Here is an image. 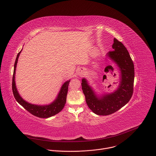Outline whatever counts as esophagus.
Segmentation results:
<instances>
[{
	"instance_id": "esophagus-1",
	"label": "esophagus",
	"mask_w": 156,
	"mask_h": 156,
	"mask_svg": "<svg viewBox=\"0 0 156 156\" xmlns=\"http://www.w3.org/2000/svg\"><path fill=\"white\" fill-rule=\"evenodd\" d=\"M85 73V69H83V68H81V69H80L78 70V75H84Z\"/></svg>"
}]
</instances>
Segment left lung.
<instances>
[{"mask_svg": "<svg viewBox=\"0 0 156 156\" xmlns=\"http://www.w3.org/2000/svg\"><path fill=\"white\" fill-rule=\"evenodd\" d=\"M112 48L114 51L108 52L107 57L117 64L120 71V81L117 90L112 93L98 96L87 80L82 79V90L87 105L99 115H108L117 112L129 102L133 93L135 69L129 54L116 38L114 39Z\"/></svg>", "mask_w": 156, "mask_h": 156, "instance_id": "1", "label": "left lung"}]
</instances>
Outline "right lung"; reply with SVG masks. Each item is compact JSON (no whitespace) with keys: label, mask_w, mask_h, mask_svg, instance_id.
Listing matches in <instances>:
<instances>
[{"label":"right lung","mask_w":156,"mask_h":156,"mask_svg":"<svg viewBox=\"0 0 156 156\" xmlns=\"http://www.w3.org/2000/svg\"><path fill=\"white\" fill-rule=\"evenodd\" d=\"M21 51L18 54L15 60L12 79V91L16 101L32 115L39 118H49L57 114L63 108L66 103V95H67L68 87L70 80L66 81L63 83L58 96H57V98L52 103L46 105H38L27 102L19 94L16 87L15 81V75L18 62V58Z\"/></svg>","instance_id":"right-lung-1"}]
</instances>
